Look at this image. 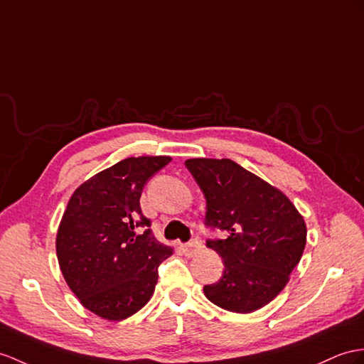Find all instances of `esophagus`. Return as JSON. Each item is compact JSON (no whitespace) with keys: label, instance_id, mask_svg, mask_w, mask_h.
Returning <instances> with one entry per match:
<instances>
[{"label":"esophagus","instance_id":"esophagus-1","mask_svg":"<svg viewBox=\"0 0 364 364\" xmlns=\"http://www.w3.org/2000/svg\"><path fill=\"white\" fill-rule=\"evenodd\" d=\"M182 249H183V253H185V255H187V256H193V255H196V253L202 249V245H200V242L198 241V239H191L190 242L182 245Z\"/></svg>","mask_w":364,"mask_h":364}]
</instances>
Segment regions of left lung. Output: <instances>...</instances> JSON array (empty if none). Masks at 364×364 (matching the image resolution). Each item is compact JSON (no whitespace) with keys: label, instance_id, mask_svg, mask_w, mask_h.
I'll return each mask as SVG.
<instances>
[{"label":"left lung","instance_id":"8db88e82","mask_svg":"<svg viewBox=\"0 0 364 364\" xmlns=\"http://www.w3.org/2000/svg\"><path fill=\"white\" fill-rule=\"evenodd\" d=\"M185 166L207 200L205 225L225 233L207 241L224 273L203 294L230 312H255L286 287L303 256L304 219L284 193L230 159H188Z\"/></svg>","mask_w":364,"mask_h":364}]
</instances>
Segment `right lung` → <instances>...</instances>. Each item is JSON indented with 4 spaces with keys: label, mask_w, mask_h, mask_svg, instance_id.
I'll return each mask as SVG.
<instances>
[{
    "label": "right lung",
    "mask_w": 364,
    "mask_h": 364,
    "mask_svg": "<svg viewBox=\"0 0 364 364\" xmlns=\"http://www.w3.org/2000/svg\"><path fill=\"white\" fill-rule=\"evenodd\" d=\"M170 162L128 157L80 185L68 202L57 233L60 269L80 303L105 320H125L144 307L159 265L173 253L140 208L145 183Z\"/></svg>",
    "instance_id": "add662e5"
}]
</instances>
